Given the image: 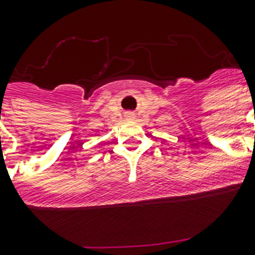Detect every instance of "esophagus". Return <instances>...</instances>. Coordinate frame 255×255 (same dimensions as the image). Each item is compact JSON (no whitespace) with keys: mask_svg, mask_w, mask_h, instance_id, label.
Here are the masks:
<instances>
[{"mask_svg":"<svg viewBox=\"0 0 255 255\" xmlns=\"http://www.w3.org/2000/svg\"><path fill=\"white\" fill-rule=\"evenodd\" d=\"M128 115H129V116H131V114H128Z\"/></svg>","mask_w":255,"mask_h":255,"instance_id":"34e87169","label":"esophagus"}]
</instances>
